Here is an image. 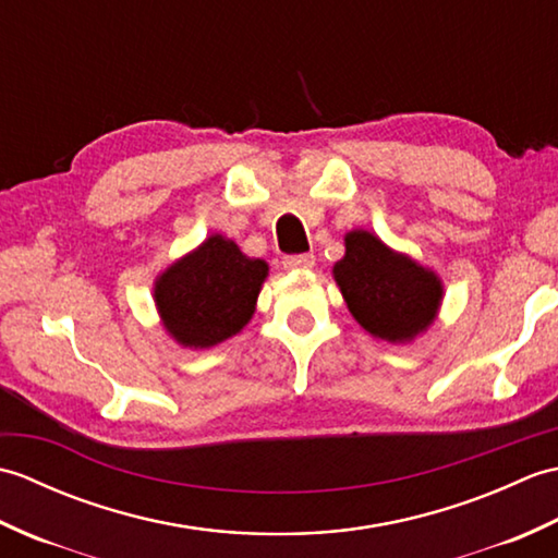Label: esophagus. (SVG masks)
Returning a JSON list of instances; mask_svg holds the SVG:
<instances>
[{
	"label": "esophagus",
	"mask_w": 558,
	"mask_h": 558,
	"mask_svg": "<svg viewBox=\"0 0 558 558\" xmlns=\"http://www.w3.org/2000/svg\"><path fill=\"white\" fill-rule=\"evenodd\" d=\"M316 264L314 254H298V256H288L286 260H282V266H286L288 270H300V268H312Z\"/></svg>",
	"instance_id": "1"
}]
</instances>
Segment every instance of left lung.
<instances>
[{
	"label": "left lung",
	"instance_id": "left-lung-1",
	"mask_svg": "<svg viewBox=\"0 0 558 558\" xmlns=\"http://www.w3.org/2000/svg\"><path fill=\"white\" fill-rule=\"evenodd\" d=\"M333 276L350 314L372 336L390 342L412 340L434 322L441 302V282L432 270L393 254L364 230L345 236V256Z\"/></svg>",
	"mask_w": 558,
	"mask_h": 558
}]
</instances>
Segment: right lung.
Segmentation results:
<instances>
[{
  "label": "right lung",
  "instance_id": "right-lung-1",
  "mask_svg": "<svg viewBox=\"0 0 558 558\" xmlns=\"http://www.w3.org/2000/svg\"><path fill=\"white\" fill-rule=\"evenodd\" d=\"M266 276V260L244 256L240 246L220 234L208 236L156 282L165 328L186 348L218 345L240 333L252 318Z\"/></svg>",
  "mask_w": 558,
  "mask_h": 558
}]
</instances>
